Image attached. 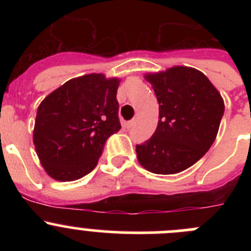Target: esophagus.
<instances>
[{
  "mask_svg": "<svg viewBox=\"0 0 251 251\" xmlns=\"http://www.w3.org/2000/svg\"><path fill=\"white\" fill-rule=\"evenodd\" d=\"M135 125H136V119H132V120H130L127 124H126V127L132 128Z\"/></svg>",
  "mask_w": 251,
  "mask_h": 251,
  "instance_id": "obj_1",
  "label": "esophagus"
}]
</instances>
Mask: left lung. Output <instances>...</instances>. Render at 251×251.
<instances>
[{"label": "left lung", "instance_id": "8db88e82", "mask_svg": "<svg viewBox=\"0 0 251 251\" xmlns=\"http://www.w3.org/2000/svg\"><path fill=\"white\" fill-rule=\"evenodd\" d=\"M144 78L155 92L160 119L153 136L136 146L137 159L153 174L181 173L214 143L224 116V100L194 68L173 67Z\"/></svg>", "mask_w": 251, "mask_h": 251}]
</instances>
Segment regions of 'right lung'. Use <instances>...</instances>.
Masks as SVG:
<instances>
[{
    "mask_svg": "<svg viewBox=\"0 0 251 251\" xmlns=\"http://www.w3.org/2000/svg\"><path fill=\"white\" fill-rule=\"evenodd\" d=\"M119 82L103 74L83 75L67 81L39 105L34 144L52 178L75 181L96 168L105 142L121 128Z\"/></svg>",
    "mask_w": 251,
    "mask_h": 251,
    "instance_id": "obj_1",
    "label": "right lung"
}]
</instances>
